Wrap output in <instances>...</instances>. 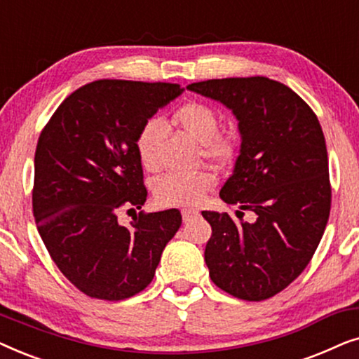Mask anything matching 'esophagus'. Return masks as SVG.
<instances>
[{
	"label": "esophagus",
	"mask_w": 359,
	"mask_h": 359,
	"mask_svg": "<svg viewBox=\"0 0 359 359\" xmlns=\"http://www.w3.org/2000/svg\"><path fill=\"white\" fill-rule=\"evenodd\" d=\"M181 214H183L184 222H189V220H193L194 217H198L199 210H196V209H183V210H181Z\"/></svg>",
	"instance_id": "obj_1"
}]
</instances>
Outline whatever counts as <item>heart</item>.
Instances as JSON below:
<instances>
[{"label": "heart", "mask_w": 359, "mask_h": 359, "mask_svg": "<svg viewBox=\"0 0 359 359\" xmlns=\"http://www.w3.org/2000/svg\"><path fill=\"white\" fill-rule=\"evenodd\" d=\"M171 122L181 132L198 144L205 158L217 165L230 163L237 154V142L232 135L219 134V117L212 107L199 101H188L176 107ZM161 126L156 119H149L135 137V150L142 166L149 171L158 168V147ZM215 186V178L209 171L193 175L168 173L154 183V194L160 205H196Z\"/></svg>", "instance_id": "1"}]
</instances>
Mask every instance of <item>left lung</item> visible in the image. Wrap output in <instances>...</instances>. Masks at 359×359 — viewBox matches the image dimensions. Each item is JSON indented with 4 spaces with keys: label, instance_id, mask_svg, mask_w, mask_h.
<instances>
[{
    "label": "left lung",
    "instance_id": "1",
    "mask_svg": "<svg viewBox=\"0 0 359 359\" xmlns=\"http://www.w3.org/2000/svg\"><path fill=\"white\" fill-rule=\"evenodd\" d=\"M233 112L242 135L220 199L227 212L203 210L212 227L204 259L214 284L243 301L286 289L311 262L330 215L332 188L320 122L301 96L266 76L188 85ZM252 210L253 223L243 220Z\"/></svg>",
    "mask_w": 359,
    "mask_h": 359
}]
</instances>
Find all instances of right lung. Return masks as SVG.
<instances>
[{
    "label": "right lung",
    "mask_w": 359,
    "mask_h": 359,
    "mask_svg": "<svg viewBox=\"0 0 359 359\" xmlns=\"http://www.w3.org/2000/svg\"><path fill=\"white\" fill-rule=\"evenodd\" d=\"M183 93L173 83L97 80L73 91L43 127L34 158L32 210L53 263L86 296L122 301L149 286L178 209L117 220L147 201L137 132Z\"/></svg>",
    "instance_id": "add662e5"
}]
</instances>
